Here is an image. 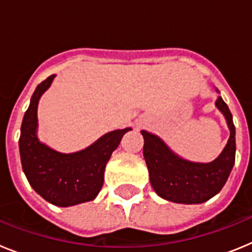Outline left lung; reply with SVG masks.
<instances>
[{"mask_svg": "<svg viewBox=\"0 0 252 252\" xmlns=\"http://www.w3.org/2000/svg\"><path fill=\"white\" fill-rule=\"evenodd\" d=\"M216 106L226 117L230 127V139L221 155L212 162H192L183 160L148 131L144 136V158L154 190L166 201L175 203L197 204L217 194L228 179L235 164L236 139L232 115L223 99L218 97Z\"/></svg>", "mask_w": 252, "mask_h": 252, "instance_id": "1", "label": "left lung"}]
</instances>
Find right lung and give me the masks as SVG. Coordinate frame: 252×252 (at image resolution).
I'll return each mask as SVG.
<instances>
[{
	"mask_svg": "<svg viewBox=\"0 0 252 252\" xmlns=\"http://www.w3.org/2000/svg\"><path fill=\"white\" fill-rule=\"evenodd\" d=\"M55 75L36 87L21 125L19 146L24 173L35 192L45 201L69 207L92 201L101 190L104 168L122 136L131 128L108 132L86 150L62 154L41 144L36 137L37 103Z\"/></svg>",
	"mask_w": 252,
	"mask_h": 252,
	"instance_id": "right-lung-1",
	"label": "right lung"
}]
</instances>
